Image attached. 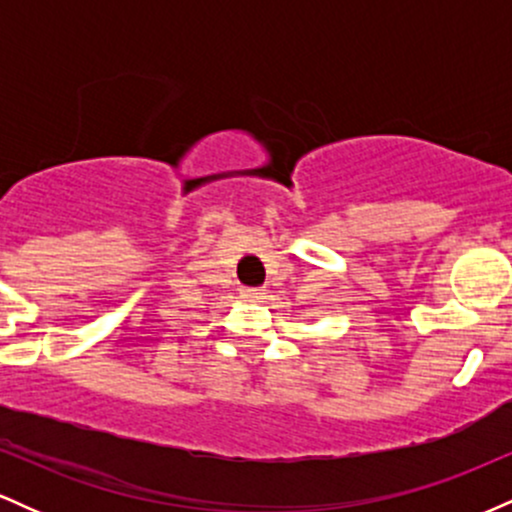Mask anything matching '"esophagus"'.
I'll use <instances>...</instances> for the list:
<instances>
[{"label":"esophagus","mask_w":512,"mask_h":512,"mask_svg":"<svg viewBox=\"0 0 512 512\" xmlns=\"http://www.w3.org/2000/svg\"><path fill=\"white\" fill-rule=\"evenodd\" d=\"M240 296H243L245 301H260V298H264V289H243Z\"/></svg>","instance_id":"1"}]
</instances>
